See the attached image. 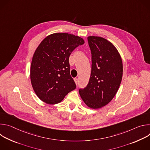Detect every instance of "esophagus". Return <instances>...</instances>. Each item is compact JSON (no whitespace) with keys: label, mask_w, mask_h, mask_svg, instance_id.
<instances>
[{"label":"esophagus","mask_w":150,"mask_h":150,"mask_svg":"<svg viewBox=\"0 0 150 150\" xmlns=\"http://www.w3.org/2000/svg\"><path fill=\"white\" fill-rule=\"evenodd\" d=\"M74 81L75 82V83L77 85L78 83V78H74Z\"/></svg>","instance_id":"1"}]
</instances>
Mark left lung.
Here are the masks:
<instances>
[{
    "label": "left lung",
    "mask_w": 150,
    "mask_h": 150,
    "mask_svg": "<svg viewBox=\"0 0 150 150\" xmlns=\"http://www.w3.org/2000/svg\"><path fill=\"white\" fill-rule=\"evenodd\" d=\"M91 53V72L86 87L79 90L84 103L91 109L108 104L116 95L121 83V57L112 43L96 36L87 38Z\"/></svg>",
    "instance_id": "8db88e82"
}]
</instances>
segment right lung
I'll list each match as a JSON object with an SVG mask.
<instances>
[{
	"instance_id": "1",
	"label": "right lung",
	"mask_w": 150,
	"mask_h": 150,
	"mask_svg": "<svg viewBox=\"0 0 150 150\" xmlns=\"http://www.w3.org/2000/svg\"><path fill=\"white\" fill-rule=\"evenodd\" d=\"M83 44L82 38L68 33L52 34L41 42L33 57L30 78L34 91L41 101L57 104L76 88L69 58Z\"/></svg>"
}]
</instances>
